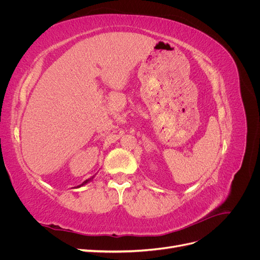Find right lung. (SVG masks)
<instances>
[{
  "label": "right lung",
  "mask_w": 260,
  "mask_h": 260,
  "mask_svg": "<svg viewBox=\"0 0 260 260\" xmlns=\"http://www.w3.org/2000/svg\"><path fill=\"white\" fill-rule=\"evenodd\" d=\"M94 177H95V175H94V176H93V177H91V178H90V179H88V180H85V181H83V182H82V183H81V184H80V185H78V186H77V187H80V186H83V185H84V184H88V183H89V182H91V181H92V180H93V178H94Z\"/></svg>",
  "instance_id": "right-lung-1"
}]
</instances>
